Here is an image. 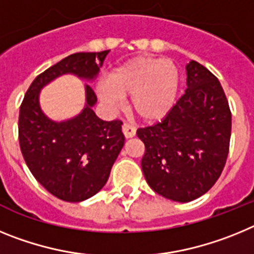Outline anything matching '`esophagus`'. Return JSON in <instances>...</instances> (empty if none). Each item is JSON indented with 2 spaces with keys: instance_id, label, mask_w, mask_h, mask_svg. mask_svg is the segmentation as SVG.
<instances>
[{
  "instance_id": "obj_1",
  "label": "esophagus",
  "mask_w": 254,
  "mask_h": 254,
  "mask_svg": "<svg viewBox=\"0 0 254 254\" xmlns=\"http://www.w3.org/2000/svg\"><path fill=\"white\" fill-rule=\"evenodd\" d=\"M122 131L126 138H131L136 134V128H134L132 125H129V123H125V125L122 126Z\"/></svg>"
}]
</instances>
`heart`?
<instances>
[{
    "label": "heart",
    "instance_id": "1",
    "mask_svg": "<svg viewBox=\"0 0 254 254\" xmlns=\"http://www.w3.org/2000/svg\"><path fill=\"white\" fill-rule=\"evenodd\" d=\"M178 89L179 71L173 61L138 56L114 68L98 93L113 108L120 105L121 98L131 95L132 113L145 122H156L170 112Z\"/></svg>",
    "mask_w": 254,
    "mask_h": 254
}]
</instances>
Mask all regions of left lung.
Segmentation results:
<instances>
[{"label":"left lung","instance_id":"8db88e82","mask_svg":"<svg viewBox=\"0 0 254 254\" xmlns=\"http://www.w3.org/2000/svg\"><path fill=\"white\" fill-rule=\"evenodd\" d=\"M186 69L187 89L176 105L161 122L137 129L147 185L177 202L193 201L216 183L232 134V113L216 76L196 61Z\"/></svg>","mask_w":254,"mask_h":254}]
</instances>
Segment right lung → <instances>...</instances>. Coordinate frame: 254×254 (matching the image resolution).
I'll return each instance as SVG.
<instances>
[{"instance_id": "obj_1", "label": "right lung", "mask_w": 254, "mask_h": 254, "mask_svg": "<svg viewBox=\"0 0 254 254\" xmlns=\"http://www.w3.org/2000/svg\"><path fill=\"white\" fill-rule=\"evenodd\" d=\"M108 53L81 52L64 58L35 77L20 107L19 141L24 160L49 193L67 202H81L104 187L125 145L122 122H107L96 116V95L90 85H85L86 104L81 113L64 122H55L43 113L39 93L64 73L94 80Z\"/></svg>"}]
</instances>
